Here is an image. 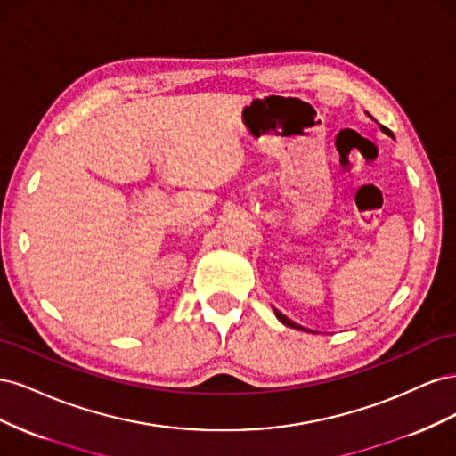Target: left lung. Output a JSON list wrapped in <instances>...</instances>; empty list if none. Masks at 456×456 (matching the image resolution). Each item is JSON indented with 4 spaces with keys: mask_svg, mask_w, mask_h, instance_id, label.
<instances>
[{
    "mask_svg": "<svg viewBox=\"0 0 456 456\" xmlns=\"http://www.w3.org/2000/svg\"><path fill=\"white\" fill-rule=\"evenodd\" d=\"M380 129H382V131H384V133H386V134H392V133H390V129H386V127H382V126H380ZM273 312H275V315H278V320H280V322H281V323H283V325H287V327H293V329H302V327H300V325H297V323H293V322H291V320H287V317H285V315H283V314H280V312H278V310H273Z\"/></svg>",
    "mask_w": 456,
    "mask_h": 456,
    "instance_id": "obj_1",
    "label": "left lung"
}]
</instances>
